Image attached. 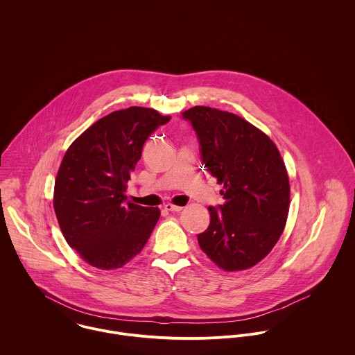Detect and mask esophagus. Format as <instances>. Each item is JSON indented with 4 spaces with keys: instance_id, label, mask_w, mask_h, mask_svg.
<instances>
[{
    "instance_id": "esophagus-1",
    "label": "esophagus",
    "mask_w": 355,
    "mask_h": 355,
    "mask_svg": "<svg viewBox=\"0 0 355 355\" xmlns=\"http://www.w3.org/2000/svg\"><path fill=\"white\" fill-rule=\"evenodd\" d=\"M165 210H168V211H180V210H183V207L172 205V203H166L165 205Z\"/></svg>"
}]
</instances>
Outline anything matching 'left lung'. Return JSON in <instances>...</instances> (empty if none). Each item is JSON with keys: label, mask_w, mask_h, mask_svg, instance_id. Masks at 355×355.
<instances>
[{"label": "left lung", "mask_w": 355, "mask_h": 355, "mask_svg": "<svg viewBox=\"0 0 355 355\" xmlns=\"http://www.w3.org/2000/svg\"><path fill=\"white\" fill-rule=\"evenodd\" d=\"M193 125L202 165L223 186L224 203L209 206L210 224L200 248L224 270L259 262L277 243L287 221L290 183L275 144L245 119L194 106L182 113Z\"/></svg>", "instance_id": "obj_1"}]
</instances>
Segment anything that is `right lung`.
I'll list each match as a JSON object with an SVG mask.
<instances>
[{
	"instance_id": "1",
	"label": "right lung",
	"mask_w": 355,
	"mask_h": 355,
	"mask_svg": "<svg viewBox=\"0 0 355 355\" xmlns=\"http://www.w3.org/2000/svg\"><path fill=\"white\" fill-rule=\"evenodd\" d=\"M171 120L150 107L112 112L68 148L54 183V211L67 243L98 269L141 253L159 218L157 207L127 202V182L145 142Z\"/></svg>"
}]
</instances>
